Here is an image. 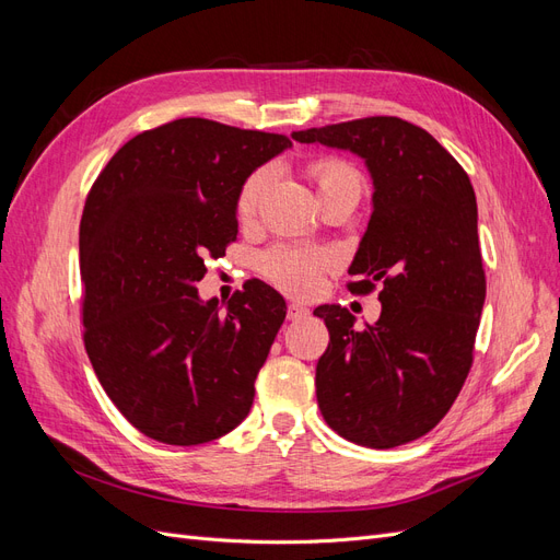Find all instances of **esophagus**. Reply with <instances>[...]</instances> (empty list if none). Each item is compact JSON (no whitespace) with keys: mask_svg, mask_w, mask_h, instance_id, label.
I'll return each instance as SVG.
<instances>
[{"mask_svg":"<svg viewBox=\"0 0 560 560\" xmlns=\"http://www.w3.org/2000/svg\"><path fill=\"white\" fill-rule=\"evenodd\" d=\"M308 315L311 311L306 306H301V303H290V306H287V319L299 322V319H306Z\"/></svg>","mask_w":560,"mask_h":560,"instance_id":"1","label":"esophagus"}]
</instances>
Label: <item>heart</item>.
Returning <instances> with one entry per match:
<instances>
[{
  "label": "heart",
  "instance_id": "obj_1",
  "mask_svg": "<svg viewBox=\"0 0 560 560\" xmlns=\"http://www.w3.org/2000/svg\"><path fill=\"white\" fill-rule=\"evenodd\" d=\"M308 173L315 179L319 198L338 194V191H354L362 196V186H364L362 175L341 159H317L308 165ZM266 184H268L266 167L254 171L241 184L238 196H235V214H238V219H243V222L257 212ZM325 264L327 261L322 254L294 249V247H276L266 252L259 259L261 273L276 287H280L282 292H290V294H311L319 282V273L322 268H325Z\"/></svg>",
  "mask_w": 560,
  "mask_h": 560
}]
</instances>
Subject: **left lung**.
<instances>
[{
    "label": "left lung",
    "instance_id": "left-lung-1",
    "mask_svg": "<svg viewBox=\"0 0 560 560\" xmlns=\"http://www.w3.org/2000/svg\"><path fill=\"white\" fill-rule=\"evenodd\" d=\"M346 149L374 182L369 226L348 273L352 294L381 282V317L354 329L341 306H317L329 346L315 369L317 406L352 444L395 448L428 434L460 395L486 301L477 196L463 165L397 116L292 132Z\"/></svg>",
    "mask_w": 560,
    "mask_h": 560
}]
</instances>
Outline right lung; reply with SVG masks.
Listing matches in <instances>:
<instances>
[{
  "mask_svg": "<svg viewBox=\"0 0 560 560\" xmlns=\"http://www.w3.org/2000/svg\"><path fill=\"white\" fill-rule=\"evenodd\" d=\"M290 147L177 118L135 135L93 184L79 226L83 343L107 397L149 439L206 444L252 409L284 299L249 280L222 311L196 282L238 235L241 184Z\"/></svg>",
  "mask_w": 560,
  "mask_h": 560,
  "instance_id": "right-lung-1",
  "label": "right lung"
}]
</instances>
